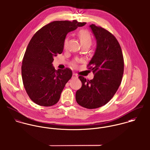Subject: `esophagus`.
<instances>
[{
    "label": "esophagus",
    "instance_id": "1",
    "mask_svg": "<svg viewBox=\"0 0 150 150\" xmlns=\"http://www.w3.org/2000/svg\"><path fill=\"white\" fill-rule=\"evenodd\" d=\"M77 78H78L77 75L76 73H73V76H72V79H77Z\"/></svg>",
    "mask_w": 150,
    "mask_h": 150
}]
</instances>
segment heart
<instances>
[{"label":"heart","instance_id":"b5f03b06","mask_svg":"<svg viewBox=\"0 0 150 150\" xmlns=\"http://www.w3.org/2000/svg\"><path fill=\"white\" fill-rule=\"evenodd\" d=\"M78 36L80 40L81 43L83 45H91L92 42V38L91 36V35L89 33V32L86 29H81L80 30H79V33H78ZM68 40H69V37L67 36L66 37V38L64 39V47L65 48L66 47L67 43L68 42ZM78 61H73L71 62V65L74 67L77 66Z\"/></svg>","mask_w":150,"mask_h":150}]
</instances>
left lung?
Segmentation results:
<instances>
[{"label": "left lung", "instance_id": "obj_1", "mask_svg": "<svg viewBox=\"0 0 150 150\" xmlns=\"http://www.w3.org/2000/svg\"><path fill=\"white\" fill-rule=\"evenodd\" d=\"M97 42L94 55L87 65L94 74L92 80L83 76L77 91L76 100L82 107L88 109L102 107L114 96L121 84L124 69L121 46L115 37L105 28L90 25Z\"/></svg>", "mask_w": 150, "mask_h": 150}]
</instances>
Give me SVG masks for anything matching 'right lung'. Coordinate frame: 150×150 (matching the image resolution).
<instances>
[{"instance_id": "obj_1", "label": "right lung", "mask_w": 150, "mask_h": 150, "mask_svg": "<svg viewBox=\"0 0 150 150\" xmlns=\"http://www.w3.org/2000/svg\"><path fill=\"white\" fill-rule=\"evenodd\" d=\"M86 24L76 20L51 22L31 39L22 59V78L28 95L36 104L48 107L59 101L72 71L69 68L55 70L52 64L54 57L62 52L66 35Z\"/></svg>"}]
</instances>
